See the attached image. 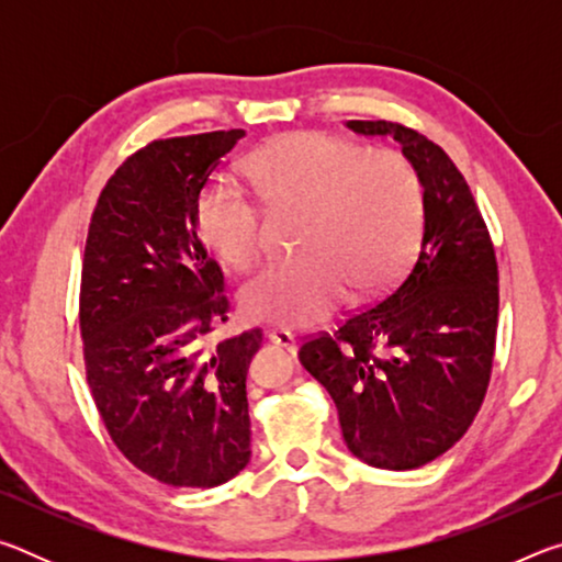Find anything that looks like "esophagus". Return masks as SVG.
<instances>
[{"label":"esophagus","mask_w":562,"mask_h":562,"mask_svg":"<svg viewBox=\"0 0 562 562\" xmlns=\"http://www.w3.org/2000/svg\"><path fill=\"white\" fill-rule=\"evenodd\" d=\"M268 339L272 341V345L288 349L290 355H294V351H297V337H294L292 331H288V329H270Z\"/></svg>","instance_id":"1"}]
</instances>
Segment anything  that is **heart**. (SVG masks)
Here are the masks:
<instances>
[{"label": "heart", "mask_w": 562, "mask_h": 562, "mask_svg": "<svg viewBox=\"0 0 562 562\" xmlns=\"http://www.w3.org/2000/svg\"><path fill=\"white\" fill-rule=\"evenodd\" d=\"M245 176L272 213L304 211L302 258L272 265L240 290L247 319L310 327L345 300L386 290L412 260L424 225V188L412 160L319 131L270 140ZM198 235L225 268H252L262 247L258 205L233 188H205Z\"/></svg>", "instance_id": "1"}]
</instances>
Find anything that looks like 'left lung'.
<instances>
[{
    "label": "left lung",
    "instance_id": "obj_1",
    "mask_svg": "<svg viewBox=\"0 0 562 562\" xmlns=\"http://www.w3.org/2000/svg\"><path fill=\"white\" fill-rule=\"evenodd\" d=\"M392 136L424 188V235L404 280L300 361L335 398L347 449L374 469L412 471L449 451L486 396L498 327V265L471 188L422 133L347 121Z\"/></svg>",
    "mask_w": 562,
    "mask_h": 562
}]
</instances>
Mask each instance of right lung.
Instances as JSON below:
<instances>
[{
  "label": "right lung",
  "instance_id": "obj_1",
  "mask_svg": "<svg viewBox=\"0 0 562 562\" xmlns=\"http://www.w3.org/2000/svg\"><path fill=\"white\" fill-rule=\"evenodd\" d=\"M243 128L154 140L101 190L81 270L87 379L113 443L150 479L213 488L250 463L247 367L260 329L205 349L227 319L195 205Z\"/></svg>",
  "mask_w": 562,
  "mask_h": 562
}]
</instances>
